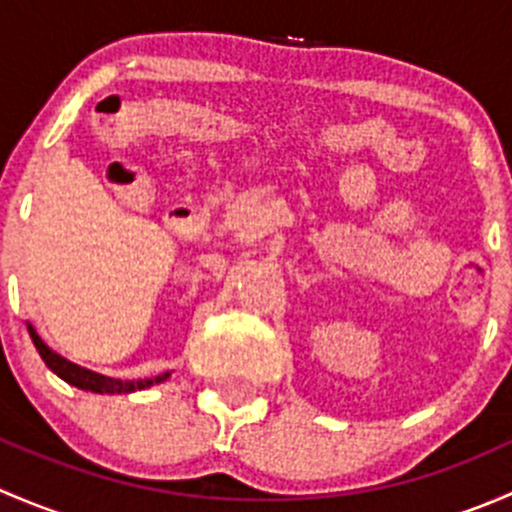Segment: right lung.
<instances>
[{"label":"right lung","instance_id":"obj_1","mask_svg":"<svg viewBox=\"0 0 512 512\" xmlns=\"http://www.w3.org/2000/svg\"><path fill=\"white\" fill-rule=\"evenodd\" d=\"M27 329H29V337H32L36 352H39L41 359H44V364L49 366V369L54 371L59 379H64L66 384L76 386V389H81V391H94V394H133V391H141V389H148V386H153V384H160V381H165L170 376V374H163V376H156V379H146V381L111 379V376L96 374V371L84 369V366L64 359V356L56 354L54 349L46 347L44 339L36 334V329L32 327V324H27Z\"/></svg>","mask_w":512,"mask_h":512}]
</instances>
